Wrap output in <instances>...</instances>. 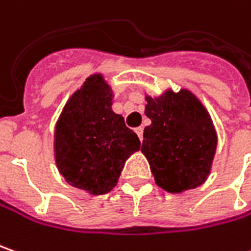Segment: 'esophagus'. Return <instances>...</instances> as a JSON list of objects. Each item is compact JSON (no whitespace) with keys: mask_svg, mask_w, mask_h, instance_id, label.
Returning <instances> with one entry per match:
<instances>
[{"mask_svg":"<svg viewBox=\"0 0 251 251\" xmlns=\"http://www.w3.org/2000/svg\"><path fill=\"white\" fill-rule=\"evenodd\" d=\"M135 132H137L140 141H143V132H144V128H143V127H137V128H135Z\"/></svg>","mask_w":251,"mask_h":251,"instance_id":"34e87169","label":"esophagus"}]
</instances>
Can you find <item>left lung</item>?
Masks as SVG:
<instances>
[{
    "mask_svg": "<svg viewBox=\"0 0 251 251\" xmlns=\"http://www.w3.org/2000/svg\"><path fill=\"white\" fill-rule=\"evenodd\" d=\"M144 154L158 186L171 194L194 189L206 181L218 135L206 107L188 89L145 96Z\"/></svg>",
    "mask_w": 251,
    "mask_h": 251,
    "instance_id": "8db88e82",
    "label": "left lung"
}]
</instances>
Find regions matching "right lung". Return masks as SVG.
I'll list each match as a JSON object with an SVG mask.
<instances>
[{"instance_id": "right-lung-1", "label": "right lung", "mask_w": 251, "mask_h": 251, "mask_svg": "<svg viewBox=\"0 0 251 251\" xmlns=\"http://www.w3.org/2000/svg\"><path fill=\"white\" fill-rule=\"evenodd\" d=\"M113 90L100 73L70 96L55 127V161L66 182L104 195L119 182L126 161L140 150L137 134L111 110Z\"/></svg>"}]
</instances>
